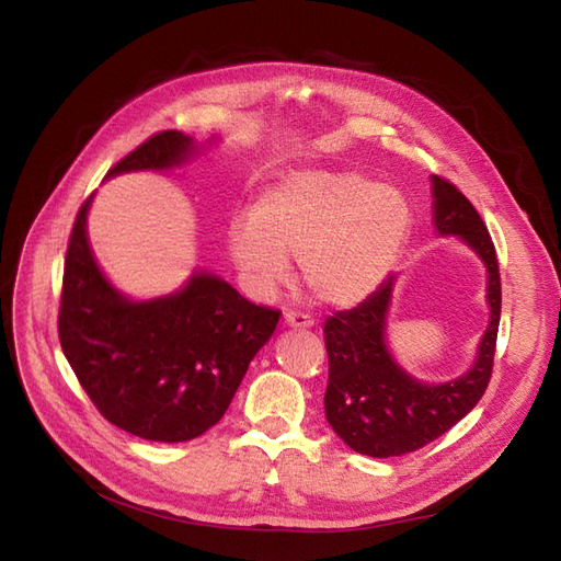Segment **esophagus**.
<instances>
[{
	"instance_id": "1",
	"label": "esophagus",
	"mask_w": 561,
	"mask_h": 561,
	"mask_svg": "<svg viewBox=\"0 0 561 561\" xmlns=\"http://www.w3.org/2000/svg\"><path fill=\"white\" fill-rule=\"evenodd\" d=\"M283 322L287 328H295V330H309L313 328V318L307 313H295V311H287Z\"/></svg>"
}]
</instances>
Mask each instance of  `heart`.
Instances as JSON below:
<instances>
[{
  "mask_svg": "<svg viewBox=\"0 0 561 561\" xmlns=\"http://www.w3.org/2000/svg\"><path fill=\"white\" fill-rule=\"evenodd\" d=\"M410 227V203L393 186L351 171H295L231 219L227 250L257 297L276 290L297 254L318 301L353 307L393 271Z\"/></svg>",
  "mask_w": 561,
  "mask_h": 561,
  "instance_id": "heart-1",
  "label": "heart"
}]
</instances>
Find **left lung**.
Segmentation results:
<instances>
[{"mask_svg":"<svg viewBox=\"0 0 561 561\" xmlns=\"http://www.w3.org/2000/svg\"><path fill=\"white\" fill-rule=\"evenodd\" d=\"M433 227L456 236L486 268L489 325L472 365L449 381H421L388 348V313L396 276L351 311L325 322L330 381L325 416L332 431L358 454L388 458L421 449L456 426L480 402L494 365L501 320V276L491 236L472 203L443 178L431 175Z\"/></svg>","mask_w":561,"mask_h":561,"instance_id":"obj_1","label":"left lung"}]
</instances>
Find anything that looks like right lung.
I'll list each match as a JSON object with an SVG mask.
<instances>
[{
    "instance_id": "obj_1",
    "label": "right lung",
    "mask_w": 561,
    "mask_h": 561,
    "mask_svg": "<svg viewBox=\"0 0 561 561\" xmlns=\"http://www.w3.org/2000/svg\"><path fill=\"white\" fill-rule=\"evenodd\" d=\"M215 142L163 130L118 161L107 178L173 171ZM93 196L81 206L67 248L58 318L62 353L114 426L154 443H186L225 416L280 313L254 307L206 268H196L171 295L128 297L93 254Z\"/></svg>"
}]
</instances>
